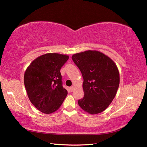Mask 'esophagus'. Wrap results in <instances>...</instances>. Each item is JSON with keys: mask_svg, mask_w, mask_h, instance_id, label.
I'll use <instances>...</instances> for the list:
<instances>
[{"mask_svg": "<svg viewBox=\"0 0 147 147\" xmlns=\"http://www.w3.org/2000/svg\"><path fill=\"white\" fill-rule=\"evenodd\" d=\"M74 86H71V87H70L69 88V91H73V90H74Z\"/></svg>", "mask_w": 147, "mask_h": 147, "instance_id": "obj_1", "label": "esophagus"}]
</instances>
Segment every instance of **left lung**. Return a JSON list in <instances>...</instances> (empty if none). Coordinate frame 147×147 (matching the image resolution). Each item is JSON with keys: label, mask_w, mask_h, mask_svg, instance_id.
Wrapping results in <instances>:
<instances>
[{"label": "left lung", "mask_w": 147, "mask_h": 147, "mask_svg": "<svg viewBox=\"0 0 147 147\" xmlns=\"http://www.w3.org/2000/svg\"><path fill=\"white\" fill-rule=\"evenodd\" d=\"M81 71L84 97L79 106L90 114H97L109 107L119 86V72L115 63L98 51L88 50L72 56Z\"/></svg>", "instance_id": "8db88e82"}]
</instances>
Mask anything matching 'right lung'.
<instances>
[{
  "label": "right lung",
  "mask_w": 147,
  "mask_h": 147,
  "mask_svg": "<svg viewBox=\"0 0 147 147\" xmlns=\"http://www.w3.org/2000/svg\"><path fill=\"white\" fill-rule=\"evenodd\" d=\"M68 59L66 55L47 53L33 60L25 71L24 84L28 98L44 114L57 111L67 94L60 69Z\"/></svg>",
  "instance_id": "1"
}]
</instances>
